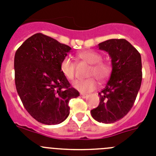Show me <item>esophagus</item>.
<instances>
[{"label": "esophagus", "mask_w": 156, "mask_h": 156, "mask_svg": "<svg viewBox=\"0 0 156 156\" xmlns=\"http://www.w3.org/2000/svg\"><path fill=\"white\" fill-rule=\"evenodd\" d=\"M80 96L83 98H87L88 97L87 94H80Z\"/></svg>", "instance_id": "34e87169"}]
</instances>
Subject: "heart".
Instances as JSON below:
<instances>
[{
  "mask_svg": "<svg viewBox=\"0 0 156 156\" xmlns=\"http://www.w3.org/2000/svg\"><path fill=\"white\" fill-rule=\"evenodd\" d=\"M79 58L85 62L91 65L88 72L87 76H94L98 81H104L108 77L111 68L107 63L102 62L101 56L93 51H85L78 55ZM75 63L69 57H66L62 60L60 69L66 79L73 80L75 76ZM73 87L82 93H88L94 90L97 87V82L93 77L86 80H79L73 83Z\"/></svg>",
  "mask_w": 156,
  "mask_h": 156,
  "instance_id": "heart-1",
  "label": "heart"
}]
</instances>
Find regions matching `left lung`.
Masks as SVG:
<instances>
[{
	"label": "left lung",
	"instance_id": "1",
	"mask_svg": "<svg viewBox=\"0 0 156 156\" xmlns=\"http://www.w3.org/2000/svg\"><path fill=\"white\" fill-rule=\"evenodd\" d=\"M98 46L109 55L112 73L105 87L98 93V106L90 114L98 122L112 123L133 107L142 80L141 57L125 39L108 40Z\"/></svg>",
	"mask_w": 156,
	"mask_h": 156
}]
</instances>
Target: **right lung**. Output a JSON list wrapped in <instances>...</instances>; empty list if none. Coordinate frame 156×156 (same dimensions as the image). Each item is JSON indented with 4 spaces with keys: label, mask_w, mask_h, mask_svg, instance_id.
<instances>
[{
    "label": "right lung",
    "mask_w": 156,
    "mask_h": 156,
    "mask_svg": "<svg viewBox=\"0 0 156 156\" xmlns=\"http://www.w3.org/2000/svg\"><path fill=\"white\" fill-rule=\"evenodd\" d=\"M71 49L48 36L36 34L16 51V90L25 108L41 123L55 125L66 120L69 101L80 95L60 69L62 60Z\"/></svg>",
    "instance_id": "obj_1"
}]
</instances>
